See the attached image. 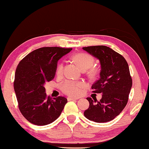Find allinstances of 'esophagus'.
Instances as JSON below:
<instances>
[{
	"mask_svg": "<svg viewBox=\"0 0 149 149\" xmlns=\"http://www.w3.org/2000/svg\"><path fill=\"white\" fill-rule=\"evenodd\" d=\"M68 100H77V98H74V97H68Z\"/></svg>",
	"mask_w": 149,
	"mask_h": 149,
	"instance_id": "34e87169",
	"label": "esophagus"
}]
</instances>
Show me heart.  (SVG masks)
Returning a JSON list of instances; mask_svg holds the SVG:
<instances>
[{"label": "heart", "mask_w": 149, "mask_h": 149, "mask_svg": "<svg viewBox=\"0 0 149 149\" xmlns=\"http://www.w3.org/2000/svg\"><path fill=\"white\" fill-rule=\"evenodd\" d=\"M72 59L75 63L79 67L81 71L88 70L93 65L95 58L91 54L84 53H78L74 54L72 56ZM63 65L62 63L58 64L56 68V74H61L63 72ZM98 74V71L96 68H91L88 72V75L91 78H95ZM80 83H74L71 81H65L61 85V91L64 93L71 96H76L79 93Z\"/></svg>", "instance_id": "b5f03b06"}]
</instances>
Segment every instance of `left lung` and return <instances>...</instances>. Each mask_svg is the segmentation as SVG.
Returning a JSON list of instances; mask_svg holds the SVG:
<instances>
[{"instance_id": "obj_1", "label": "left lung", "mask_w": 149, "mask_h": 149, "mask_svg": "<svg viewBox=\"0 0 149 149\" xmlns=\"http://www.w3.org/2000/svg\"><path fill=\"white\" fill-rule=\"evenodd\" d=\"M100 61V78L92 86L95 93H102L99 102L86 98L89 107L84 113L89 120L97 123L111 121L119 115L128 100L132 86L128 64L124 57L106 46L82 48Z\"/></svg>"}]
</instances>
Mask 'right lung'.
<instances>
[{"instance_id":"1","label":"right lung","mask_w":149,"mask_h":149,"mask_svg":"<svg viewBox=\"0 0 149 149\" xmlns=\"http://www.w3.org/2000/svg\"><path fill=\"white\" fill-rule=\"evenodd\" d=\"M72 50L40 48L25 56L17 67L14 90L19 109L33 124L45 125L53 122L68 102L63 96H47L44 86L55 76L58 61Z\"/></svg>"}]
</instances>
